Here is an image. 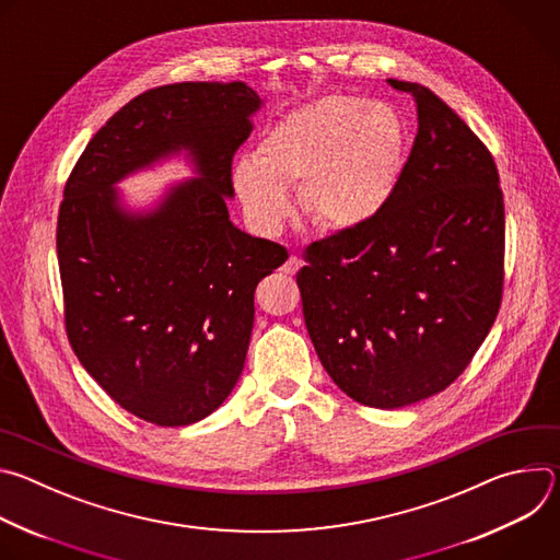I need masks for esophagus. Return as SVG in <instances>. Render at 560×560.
<instances>
[{"mask_svg":"<svg viewBox=\"0 0 560 560\" xmlns=\"http://www.w3.org/2000/svg\"><path fill=\"white\" fill-rule=\"evenodd\" d=\"M299 268H301V259H299L296 255H290V257H288V261L281 266V270H283L285 275H290V277H292Z\"/></svg>","mask_w":560,"mask_h":560,"instance_id":"esophagus-1","label":"esophagus"}]
</instances>
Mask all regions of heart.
<instances>
[{"label":"heart","mask_w":560,"mask_h":560,"mask_svg":"<svg viewBox=\"0 0 560 560\" xmlns=\"http://www.w3.org/2000/svg\"><path fill=\"white\" fill-rule=\"evenodd\" d=\"M406 130L383 102L324 97L275 124L257 159L234 168V188L250 219L277 230L290 214L288 188L324 228H357L389 201L401 173Z\"/></svg>","instance_id":"heart-1"}]
</instances>
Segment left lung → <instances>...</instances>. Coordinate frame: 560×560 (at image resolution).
<instances>
[{"label": "left lung", "mask_w": 560, "mask_h": 560, "mask_svg": "<svg viewBox=\"0 0 560 560\" xmlns=\"http://www.w3.org/2000/svg\"><path fill=\"white\" fill-rule=\"evenodd\" d=\"M419 132L383 210L305 248L296 275L322 365L357 404L394 410L443 392L501 307L505 208L497 164L430 89L389 79Z\"/></svg>", "instance_id": "left-lung-1"}]
</instances>
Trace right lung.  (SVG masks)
<instances>
[{
    "label": "right lung",
    "instance_id": "1",
    "mask_svg": "<svg viewBox=\"0 0 560 560\" xmlns=\"http://www.w3.org/2000/svg\"><path fill=\"white\" fill-rule=\"evenodd\" d=\"M264 100L244 82H184L128 102L89 141L63 188L57 259L68 341L130 415L190 425L242 376L257 283L283 246L230 221L232 156ZM182 151L192 180L132 211L116 184Z\"/></svg>",
    "mask_w": 560,
    "mask_h": 560
}]
</instances>
